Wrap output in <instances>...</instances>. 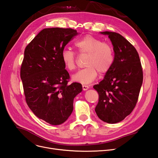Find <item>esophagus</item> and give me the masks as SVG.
Here are the masks:
<instances>
[{
  "label": "esophagus",
  "mask_w": 158,
  "mask_h": 158,
  "mask_svg": "<svg viewBox=\"0 0 158 158\" xmlns=\"http://www.w3.org/2000/svg\"><path fill=\"white\" fill-rule=\"evenodd\" d=\"M82 89L83 90H87L88 89H89V86L87 85H82Z\"/></svg>",
  "instance_id": "obj_1"
}]
</instances>
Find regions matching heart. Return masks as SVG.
Segmentation results:
<instances>
[{
    "mask_svg": "<svg viewBox=\"0 0 158 158\" xmlns=\"http://www.w3.org/2000/svg\"><path fill=\"white\" fill-rule=\"evenodd\" d=\"M80 55H87L84 64L86 67L73 76V80L82 84H88L96 78L98 73L103 75L111 69L114 63L112 45L91 35H85L74 44ZM61 60L65 69L73 71L76 67V53L65 49L61 52Z\"/></svg>",
    "mask_w": 158,
    "mask_h": 158,
    "instance_id": "obj_1",
    "label": "heart"
}]
</instances>
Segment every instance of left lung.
Instances as JSON below:
<instances>
[{
  "instance_id": "left-lung-1",
  "label": "left lung",
  "mask_w": 158,
  "mask_h": 158,
  "mask_svg": "<svg viewBox=\"0 0 158 158\" xmlns=\"http://www.w3.org/2000/svg\"><path fill=\"white\" fill-rule=\"evenodd\" d=\"M113 45L114 63L104 79L94 88L99 94L95 108L98 117L113 124L123 121L135 109L143 81L139 55L135 47L116 32L103 31Z\"/></svg>"
}]
</instances>
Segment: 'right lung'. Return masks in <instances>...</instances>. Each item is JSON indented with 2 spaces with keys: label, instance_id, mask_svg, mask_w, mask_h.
<instances>
[{
  "label": "right lung",
  "instance_id": "right-lung-1",
  "mask_svg": "<svg viewBox=\"0 0 158 158\" xmlns=\"http://www.w3.org/2000/svg\"><path fill=\"white\" fill-rule=\"evenodd\" d=\"M78 34L71 28L41 30L28 44L20 68L23 93L35 116L52 125L65 122L73 111V100L82 92L61 60L65 46Z\"/></svg>",
  "mask_w": 158,
  "mask_h": 158
}]
</instances>
